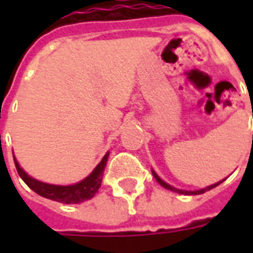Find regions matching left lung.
Masks as SVG:
<instances>
[{
	"mask_svg": "<svg viewBox=\"0 0 253 253\" xmlns=\"http://www.w3.org/2000/svg\"><path fill=\"white\" fill-rule=\"evenodd\" d=\"M153 176H154V179L159 181L160 186H163L164 188H167V190H170V191H173V192H177V194H184V195H199V194H203V192H206V191L211 190V188H214V187H217L218 184H221V183L223 181V180L219 181V183H217V184H212V186L206 187V188H202V190H198V191H184V190H177V188H175V187L167 184L164 180H161L159 176L156 175V172H153Z\"/></svg>",
	"mask_w": 253,
	"mask_h": 253,
	"instance_id": "1",
	"label": "left lung"
}]
</instances>
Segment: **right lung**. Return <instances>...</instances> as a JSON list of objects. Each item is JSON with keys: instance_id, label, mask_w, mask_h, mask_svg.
I'll return each mask as SVG.
<instances>
[{"instance_id": "1", "label": "right lung", "mask_w": 253, "mask_h": 253, "mask_svg": "<svg viewBox=\"0 0 253 253\" xmlns=\"http://www.w3.org/2000/svg\"><path fill=\"white\" fill-rule=\"evenodd\" d=\"M108 156H110L108 153L105 154L103 160L100 161V164L94 168L93 172L88 177H85L83 181H80L77 184H73V186H54V184H47V183L35 180L20 168L19 163L16 161L14 157L13 160L17 173L31 190L35 191L36 194H39V195L43 196V198H47V199L61 202V203H65V205H74V203H81V202L93 198L94 194L99 191Z\"/></svg>"}]
</instances>
